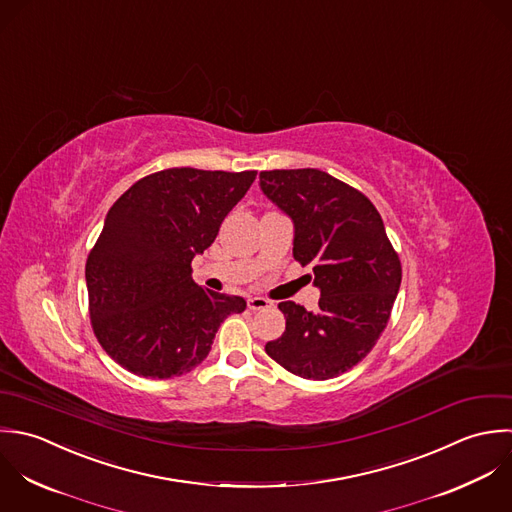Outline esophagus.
<instances>
[{
    "label": "esophagus",
    "mask_w": 512,
    "mask_h": 512,
    "mask_svg": "<svg viewBox=\"0 0 512 512\" xmlns=\"http://www.w3.org/2000/svg\"><path fill=\"white\" fill-rule=\"evenodd\" d=\"M248 308L252 312H258V310H270L272 308V302L266 300V298H248Z\"/></svg>",
    "instance_id": "obj_1"
}]
</instances>
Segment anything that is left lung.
<instances>
[{
	"label": "left lung",
	"mask_w": 512,
	"mask_h": 512,
	"mask_svg": "<svg viewBox=\"0 0 512 512\" xmlns=\"http://www.w3.org/2000/svg\"><path fill=\"white\" fill-rule=\"evenodd\" d=\"M262 192L294 222V258L314 266L316 312L278 304L286 332L266 353L304 379H332L357 365L385 330L401 262L365 194L318 169L260 172Z\"/></svg>",
	"instance_id": "obj_1"
}]
</instances>
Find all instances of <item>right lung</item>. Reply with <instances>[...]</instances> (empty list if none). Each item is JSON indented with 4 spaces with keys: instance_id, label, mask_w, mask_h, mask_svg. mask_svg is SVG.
Segmentation results:
<instances>
[{
    "instance_id": "right-lung-1",
    "label": "right lung",
    "mask_w": 512,
    "mask_h": 512,
    "mask_svg": "<svg viewBox=\"0 0 512 512\" xmlns=\"http://www.w3.org/2000/svg\"><path fill=\"white\" fill-rule=\"evenodd\" d=\"M256 171L167 169L135 182L107 212L85 280L93 332L127 371L169 379L196 367L240 296L196 286L190 262L216 238Z\"/></svg>"
}]
</instances>
